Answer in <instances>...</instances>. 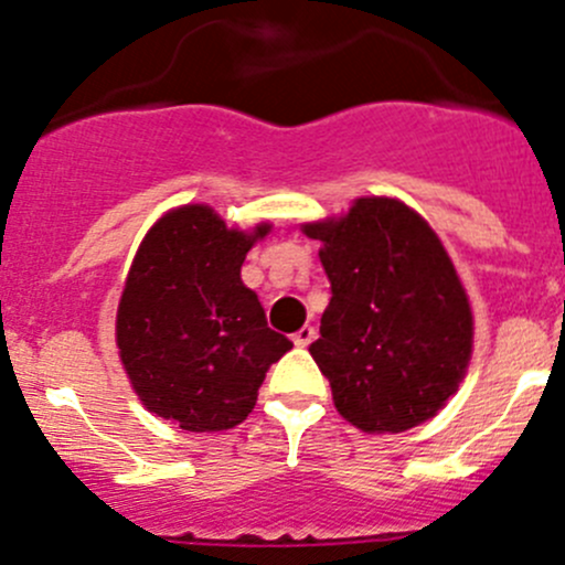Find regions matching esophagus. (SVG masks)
<instances>
[{"instance_id": "34e87169", "label": "esophagus", "mask_w": 565, "mask_h": 565, "mask_svg": "<svg viewBox=\"0 0 565 565\" xmlns=\"http://www.w3.org/2000/svg\"><path fill=\"white\" fill-rule=\"evenodd\" d=\"M315 335H317V330L311 328V324H303V328H300L298 333L292 335V341H295V344H298V347H309L311 341H315Z\"/></svg>"}]
</instances>
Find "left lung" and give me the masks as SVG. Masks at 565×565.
Here are the masks:
<instances>
[{
  "instance_id": "left-lung-1",
  "label": "left lung",
  "mask_w": 565,
  "mask_h": 565,
  "mask_svg": "<svg viewBox=\"0 0 565 565\" xmlns=\"http://www.w3.org/2000/svg\"><path fill=\"white\" fill-rule=\"evenodd\" d=\"M322 243L330 303L309 347L341 418L369 435L435 418L472 352V311L451 256L398 199H358L306 224Z\"/></svg>"
}]
</instances>
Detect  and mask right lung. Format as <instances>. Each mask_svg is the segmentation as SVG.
<instances>
[{
    "mask_svg": "<svg viewBox=\"0 0 565 565\" xmlns=\"http://www.w3.org/2000/svg\"><path fill=\"white\" fill-rule=\"evenodd\" d=\"M270 224L230 230L207 204L163 215L134 256L117 309V347L130 385L158 418L185 431L243 424L267 369L292 350L267 328L241 278Z\"/></svg>",
    "mask_w": 565,
    "mask_h": 565,
    "instance_id": "1",
    "label": "right lung"
}]
</instances>
